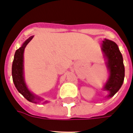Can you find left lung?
<instances>
[{"label":"left lung","instance_id":"1","mask_svg":"<svg viewBox=\"0 0 133 133\" xmlns=\"http://www.w3.org/2000/svg\"><path fill=\"white\" fill-rule=\"evenodd\" d=\"M102 51L107 59L106 64L109 72V78L103 87V90L108 91L109 95L107 97L111 98L120 89L124 80L125 68L123 56L118 45L109 39H105L103 40Z\"/></svg>","mask_w":133,"mask_h":133}]
</instances>
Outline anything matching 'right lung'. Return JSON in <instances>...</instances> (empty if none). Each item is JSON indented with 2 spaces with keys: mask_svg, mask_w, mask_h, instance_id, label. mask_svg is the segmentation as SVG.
Segmentation results:
<instances>
[{
  "mask_svg": "<svg viewBox=\"0 0 133 133\" xmlns=\"http://www.w3.org/2000/svg\"><path fill=\"white\" fill-rule=\"evenodd\" d=\"M33 36H31L28 39H26L23 43L22 46L16 51L15 56H14V60H13L12 67V75L13 82H14L15 87L17 88V91L29 102L37 103V101L38 100L40 101L41 98H39L38 96H35L28 90V87H26V83H25L24 77V49L26 48V45L33 39Z\"/></svg>",
  "mask_w": 133,
  "mask_h": 133,
  "instance_id": "right-lung-1",
  "label": "right lung"
}]
</instances>
